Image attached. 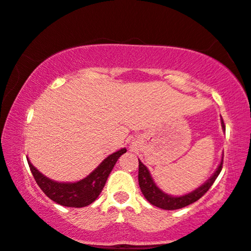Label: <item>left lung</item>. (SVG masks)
<instances>
[{
    "instance_id": "left-lung-1",
    "label": "left lung",
    "mask_w": 251,
    "mask_h": 251,
    "mask_svg": "<svg viewBox=\"0 0 251 251\" xmlns=\"http://www.w3.org/2000/svg\"><path fill=\"white\" fill-rule=\"evenodd\" d=\"M221 126L225 130V125H224L223 119H221ZM221 168H223V159H221V162L219 166H218V168L216 169V172H214L212 176L205 182V183L201 184V187H198L196 190L191 191V193L187 195H183V196H171V195L166 194L162 190L159 189L157 184L154 183L151 174H150L149 169L146 168L145 165H143V162L139 161L138 183L144 197L152 205L160 207L162 210H177L195 203V201L200 200L203 195H205V193L212 187L213 182L216 181L218 175L220 174Z\"/></svg>"
}]
</instances>
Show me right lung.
I'll return each instance as SVG.
<instances>
[{
    "mask_svg": "<svg viewBox=\"0 0 251 251\" xmlns=\"http://www.w3.org/2000/svg\"><path fill=\"white\" fill-rule=\"evenodd\" d=\"M126 149H121L108 155L101 164L94 169V171L83 180L77 182H56L50 180L44 174H41L31 161L27 162L40 189L45 195L55 203L68 207H84L92 204L99 196L101 190L105 187L107 178L110 172L116 164L118 159L123 153H126Z\"/></svg>",
    "mask_w": 251,
    "mask_h": 251,
    "instance_id": "add662e5",
    "label": "right lung"
}]
</instances>
